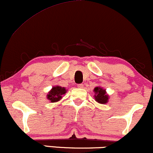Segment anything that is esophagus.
<instances>
[{
	"mask_svg": "<svg viewBox=\"0 0 153 153\" xmlns=\"http://www.w3.org/2000/svg\"><path fill=\"white\" fill-rule=\"evenodd\" d=\"M77 87L82 88L84 87V84H77Z\"/></svg>",
	"mask_w": 153,
	"mask_h": 153,
	"instance_id": "obj_1",
	"label": "esophagus"
}]
</instances>
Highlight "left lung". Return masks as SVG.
<instances>
[{"instance_id":"obj_1","label":"left lung","mask_w":153,"mask_h":153,"mask_svg":"<svg viewBox=\"0 0 153 153\" xmlns=\"http://www.w3.org/2000/svg\"><path fill=\"white\" fill-rule=\"evenodd\" d=\"M94 91L95 92V99L97 102L102 103V104L108 102V96L105 94V90H103L102 88L96 87Z\"/></svg>"}]
</instances>
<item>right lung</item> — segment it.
Instances as JSON below:
<instances>
[{"mask_svg": "<svg viewBox=\"0 0 153 153\" xmlns=\"http://www.w3.org/2000/svg\"><path fill=\"white\" fill-rule=\"evenodd\" d=\"M66 93L65 88L61 87V86H56L52 88V90L49 92L48 95V99L50 100L52 103L56 102L61 99L62 95Z\"/></svg>", "mask_w": 153, "mask_h": 153, "instance_id": "obj_1", "label": "right lung"}]
</instances>
